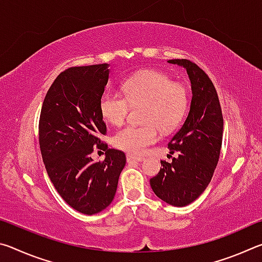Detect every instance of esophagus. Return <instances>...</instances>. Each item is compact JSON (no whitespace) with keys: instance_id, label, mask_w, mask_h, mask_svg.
I'll return each instance as SVG.
<instances>
[{"instance_id":"1","label":"esophagus","mask_w":262,"mask_h":262,"mask_svg":"<svg viewBox=\"0 0 262 262\" xmlns=\"http://www.w3.org/2000/svg\"><path fill=\"white\" fill-rule=\"evenodd\" d=\"M144 159V157L142 156H135V155L128 154L127 155V162H142Z\"/></svg>"}]
</instances>
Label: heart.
<instances>
[{"mask_svg": "<svg viewBox=\"0 0 262 262\" xmlns=\"http://www.w3.org/2000/svg\"><path fill=\"white\" fill-rule=\"evenodd\" d=\"M123 94L105 91L100 99V112L114 126L126 122L132 107L143 106L142 125L128 126L113 137L118 149L130 154L147 151L161 137L180 125L187 113L189 94L183 83L172 82L170 76L158 70L147 69L126 79Z\"/></svg>", "mask_w": 262, "mask_h": 262, "instance_id": "1", "label": "heart"}]
</instances>
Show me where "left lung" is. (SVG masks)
<instances>
[{
    "mask_svg": "<svg viewBox=\"0 0 262 262\" xmlns=\"http://www.w3.org/2000/svg\"><path fill=\"white\" fill-rule=\"evenodd\" d=\"M186 68L192 84V101L184 125L167 147L178 156L161 161L158 174L150 179L154 193L168 205L184 207L200 196L209 185L219 162L223 114L219 96L208 75L187 59L168 60Z\"/></svg>",
    "mask_w": 262,
    "mask_h": 262,
    "instance_id": "8db88e82",
    "label": "left lung"
}]
</instances>
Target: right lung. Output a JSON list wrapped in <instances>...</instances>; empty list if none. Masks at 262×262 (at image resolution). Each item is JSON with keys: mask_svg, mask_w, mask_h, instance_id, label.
I'll use <instances>...</instances> for the list:
<instances>
[{"mask_svg": "<svg viewBox=\"0 0 262 262\" xmlns=\"http://www.w3.org/2000/svg\"><path fill=\"white\" fill-rule=\"evenodd\" d=\"M107 67L101 63L63 70L48 89L39 119V144L48 177L61 198L86 215L112 202L126 165L125 152L100 141V135H106L100 99L108 81ZM95 147L106 151L104 161L91 158Z\"/></svg>", "mask_w": 262, "mask_h": 262, "instance_id": "1", "label": "right lung"}]
</instances>
